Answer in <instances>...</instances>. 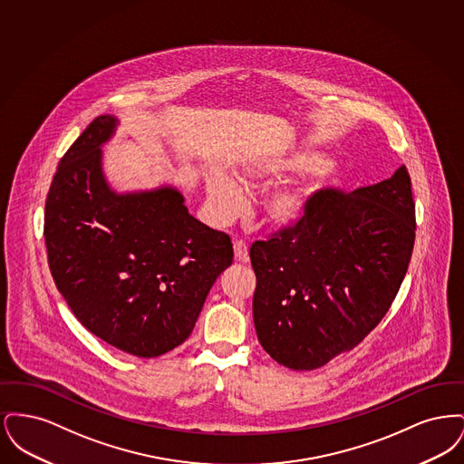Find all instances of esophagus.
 Returning <instances> with one entry per match:
<instances>
[{
	"label": "esophagus",
	"mask_w": 464,
	"mask_h": 464,
	"mask_svg": "<svg viewBox=\"0 0 464 464\" xmlns=\"http://www.w3.org/2000/svg\"><path fill=\"white\" fill-rule=\"evenodd\" d=\"M233 248H235V259L237 261L245 263L248 259V246H246V243L242 242V240H237V242L233 243Z\"/></svg>",
	"instance_id": "obj_1"
}]
</instances>
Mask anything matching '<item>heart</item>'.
Returning <instances> with one entry per match:
<instances>
[{"label":"heart","instance_id":"b5f03b06","mask_svg":"<svg viewBox=\"0 0 464 464\" xmlns=\"http://www.w3.org/2000/svg\"><path fill=\"white\" fill-rule=\"evenodd\" d=\"M207 197L212 214L219 221H229L242 212V189L227 177L210 176L207 180ZM309 207V195L303 191H276L266 199L263 212L265 221L276 227L287 229L303 221Z\"/></svg>","mask_w":464,"mask_h":464}]
</instances>
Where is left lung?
Listing matches in <instances>:
<instances>
[{
    "label": "left lung",
    "mask_w": 464,
    "mask_h": 464,
    "mask_svg": "<svg viewBox=\"0 0 464 464\" xmlns=\"http://www.w3.org/2000/svg\"><path fill=\"white\" fill-rule=\"evenodd\" d=\"M414 240L416 203L405 165L352 193L320 189L303 221L250 246L261 346L292 371H313L352 352L395 301Z\"/></svg>",
    "instance_id": "left-lung-1"
}]
</instances>
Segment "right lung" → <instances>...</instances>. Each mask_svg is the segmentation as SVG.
Here are the masks:
<instances>
[{
	"instance_id": "right-lung-1",
	"label": "right lung",
	"mask_w": 464,
	"mask_h": 464,
	"mask_svg": "<svg viewBox=\"0 0 464 464\" xmlns=\"http://www.w3.org/2000/svg\"><path fill=\"white\" fill-rule=\"evenodd\" d=\"M116 118L97 116L61 158L44 201L53 282L93 335L155 358L195 329L208 290L233 263V243L197 221L172 188L116 195L101 144Z\"/></svg>"
}]
</instances>
